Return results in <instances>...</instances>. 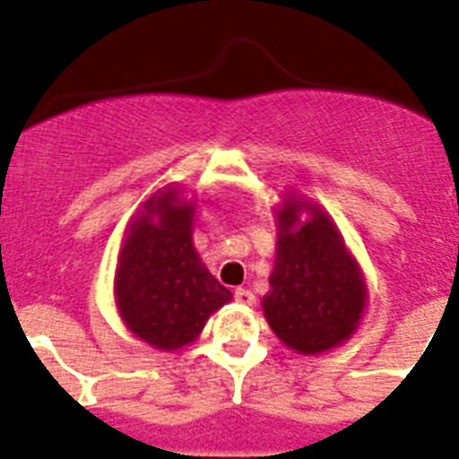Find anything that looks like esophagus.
Wrapping results in <instances>:
<instances>
[{"mask_svg": "<svg viewBox=\"0 0 459 459\" xmlns=\"http://www.w3.org/2000/svg\"><path fill=\"white\" fill-rule=\"evenodd\" d=\"M234 299H237L238 303H243V306H253L255 303V294L250 290H246V287H238V290H234Z\"/></svg>", "mask_w": 459, "mask_h": 459, "instance_id": "1", "label": "esophagus"}]
</instances>
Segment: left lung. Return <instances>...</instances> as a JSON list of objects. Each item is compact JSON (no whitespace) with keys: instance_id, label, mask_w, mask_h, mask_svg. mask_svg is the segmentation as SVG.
Segmentation results:
<instances>
[{"instance_id":"8db88e82","label":"left lung","mask_w":459,"mask_h":459,"mask_svg":"<svg viewBox=\"0 0 459 459\" xmlns=\"http://www.w3.org/2000/svg\"><path fill=\"white\" fill-rule=\"evenodd\" d=\"M301 202L278 211V250L264 296L269 326L301 354L326 351L354 333L366 306V285L338 230L322 211L298 225Z\"/></svg>"}]
</instances>
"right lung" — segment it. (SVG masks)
Instances as JSON below:
<instances>
[{"mask_svg":"<svg viewBox=\"0 0 459 459\" xmlns=\"http://www.w3.org/2000/svg\"><path fill=\"white\" fill-rule=\"evenodd\" d=\"M195 209L177 190L149 200L121 250L115 294L133 333L158 350L193 342L213 310L232 294L193 248Z\"/></svg>","mask_w":459,"mask_h":459,"instance_id":"1","label":"right lung"}]
</instances>
